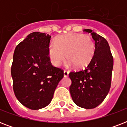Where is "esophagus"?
Returning a JSON list of instances; mask_svg holds the SVG:
<instances>
[{
	"mask_svg": "<svg viewBox=\"0 0 127 127\" xmlns=\"http://www.w3.org/2000/svg\"><path fill=\"white\" fill-rule=\"evenodd\" d=\"M68 76V72L67 70H64V76L67 77Z\"/></svg>",
	"mask_w": 127,
	"mask_h": 127,
	"instance_id": "1",
	"label": "esophagus"
}]
</instances>
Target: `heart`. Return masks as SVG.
<instances>
[{
	"instance_id": "1",
	"label": "heart",
	"mask_w": 127,
	"mask_h": 127,
	"mask_svg": "<svg viewBox=\"0 0 127 127\" xmlns=\"http://www.w3.org/2000/svg\"><path fill=\"white\" fill-rule=\"evenodd\" d=\"M95 43L90 35L69 33L57 38L48 48V55L53 65H61L65 60L76 68L86 66L95 53Z\"/></svg>"
}]
</instances>
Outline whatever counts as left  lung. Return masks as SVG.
Returning a JSON list of instances; mask_svg holds the SVG:
<instances>
[{"instance_id":"8db88e82","label":"left lung","mask_w":127,"mask_h":127,"mask_svg":"<svg viewBox=\"0 0 127 127\" xmlns=\"http://www.w3.org/2000/svg\"><path fill=\"white\" fill-rule=\"evenodd\" d=\"M84 31L91 33L94 39L95 53L84 69L70 72L72 84L69 90L72 100L78 106L93 109L102 103L109 92L113 57L105 39L91 30Z\"/></svg>"}]
</instances>
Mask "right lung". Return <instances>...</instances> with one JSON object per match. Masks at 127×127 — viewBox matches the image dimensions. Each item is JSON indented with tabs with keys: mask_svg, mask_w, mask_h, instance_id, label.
<instances>
[{
	"mask_svg": "<svg viewBox=\"0 0 127 127\" xmlns=\"http://www.w3.org/2000/svg\"><path fill=\"white\" fill-rule=\"evenodd\" d=\"M51 36L45 33L29 34L15 49L11 66L13 90L20 102L37 110L51 101L63 70L52 65L48 55Z\"/></svg>",
	"mask_w": 127,
	"mask_h": 127,
	"instance_id": "right-lung-1",
	"label": "right lung"
}]
</instances>
